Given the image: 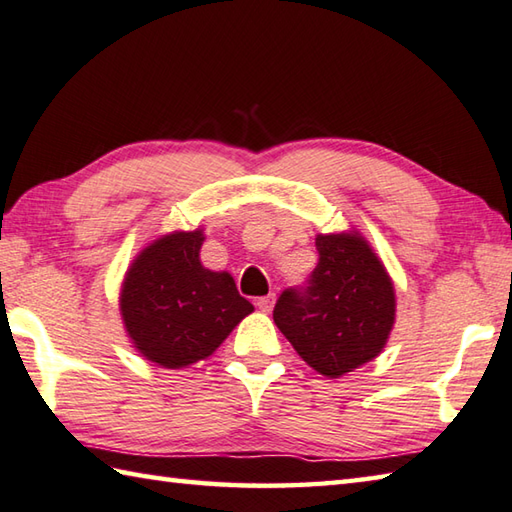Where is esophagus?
Instances as JSON below:
<instances>
[{"instance_id": "obj_1", "label": "esophagus", "mask_w": 512, "mask_h": 512, "mask_svg": "<svg viewBox=\"0 0 512 512\" xmlns=\"http://www.w3.org/2000/svg\"><path fill=\"white\" fill-rule=\"evenodd\" d=\"M274 302H276V296L269 294V296L258 298V300H256V307H258L260 311H263V314H269V311L274 309Z\"/></svg>"}]
</instances>
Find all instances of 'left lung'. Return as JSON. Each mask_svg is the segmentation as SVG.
<instances>
[{"instance_id":"obj_1","label":"left lung","mask_w":512,"mask_h":512,"mask_svg":"<svg viewBox=\"0 0 512 512\" xmlns=\"http://www.w3.org/2000/svg\"><path fill=\"white\" fill-rule=\"evenodd\" d=\"M316 249L309 287L283 291L274 322L311 369L342 378L382 353L395 325V289L356 229L318 234Z\"/></svg>"}]
</instances>
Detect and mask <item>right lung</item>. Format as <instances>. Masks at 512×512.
I'll list each match as a JSON object with an SVG mask.
<instances>
[{"instance_id":"add662e5","label":"right lung","mask_w":512,"mask_h":512,"mask_svg":"<svg viewBox=\"0 0 512 512\" xmlns=\"http://www.w3.org/2000/svg\"><path fill=\"white\" fill-rule=\"evenodd\" d=\"M203 229L170 232L145 245L125 271L119 311L125 333L145 360L185 369L210 358L254 305L232 274L201 263Z\"/></svg>"}]
</instances>
